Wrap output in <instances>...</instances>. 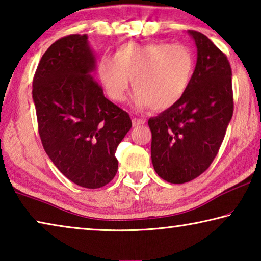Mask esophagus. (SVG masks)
<instances>
[{"label": "esophagus", "instance_id": "esophagus-1", "mask_svg": "<svg viewBox=\"0 0 261 261\" xmlns=\"http://www.w3.org/2000/svg\"><path fill=\"white\" fill-rule=\"evenodd\" d=\"M132 124H134V126H139L145 124V121L140 120V118H134V120H132Z\"/></svg>", "mask_w": 261, "mask_h": 261}]
</instances>
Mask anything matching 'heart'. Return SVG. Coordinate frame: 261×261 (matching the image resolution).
I'll use <instances>...</instances> for the list:
<instances>
[{"label":"heart","instance_id":"heart-1","mask_svg":"<svg viewBox=\"0 0 261 261\" xmlns=\"http://www.w3.org/2000/svg\"><path fill=\"white\" fill-rule=\"evenodd\" d=\"M193 71L192 50L169 43L124 45L115 57H102L98 68L101 84L115 102L125 101L134 79V108L151 107L158 112L171 108L182 99Z\"/></svg>","mask_w":261,"mask_h":261}]
</instances>
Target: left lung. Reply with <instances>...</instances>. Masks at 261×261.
<instances>
[{"label": "left lung", "instance_id": "left-lung-1", "mask_svg": "<svg viewBox=\"0 0 261 261\" xmlns=\"http://www.w3.org/2000/svg\"><path fill=\"white\" fill-rule=\"evenodd\" d=\"M188 33L197 46L191 83L177 103L148 120L154 170L174 184L190 182L211 166L233 110L227 56L206 35Z\"/></svg>", "mask_w": 261, "mask_h": 261}]
</instances>
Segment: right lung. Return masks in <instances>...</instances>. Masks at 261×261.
Masks as SVG:
<instances>
[{
	"mask_svg": "<svg viewBox=\"0 0 261 261\" xmlns=\"http://www.w3.org/2000/svg\"><path fill=\"white\" fill-rule=\"evenodd\" d=\"M87 39L71 34L48 48L34 74L32 96L51 162L74 184L98 189L116 175L115 152L132 123L94 81L96 57Z\"/></svg>",
	"mask_w": 261,
	"mask_h": 261,
	"instance_id": "1",
	"label": "right lung"
}]
</instances>
